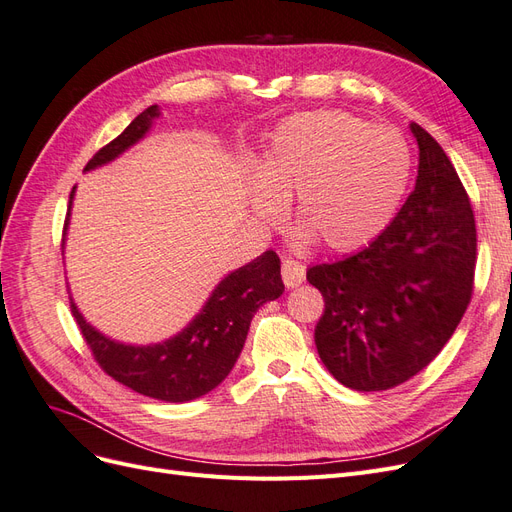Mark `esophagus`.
<instances>
[{"label":"esophagus","instance_id":"34e87169","mask_svg":"<svg viewBox=\"0 0 512 512\" xmlns=\"http://www.w3.org/2000/svg\"><path fill=\"white\" fill-rule=\"evenodd\" d=\"M282 280H284V284L288 288H294V286L303 284V280H305V267L301 265L299 260L284 258L282 260Z\"/></svg>","mask_w":512,"mask_h":512}]
</instances>
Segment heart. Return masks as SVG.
<instances>
[{"label": "heart", "mask_w": 512, "mask_h": 512, "mask_svg": "<svg viewBox=\"0 0 512 512\" xmlns=\"http://www.w3.org/2000/svg\"><path fill=\"white\" fill-rule=\"evenodd\" d=\"M408 179L410 151L397 132L342 111L303 113L273 134L252 207L258 220L275 224L284 200L297 196L294 218L303 235L348 252L389 224Z\"/></svg>", "instance_id": "b5f03b06"}]
</instances>
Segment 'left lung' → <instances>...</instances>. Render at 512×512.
Masks as SVG:
<instances>
[{
  "instance_id": "left-lung-1",
  "label": "left lung",
  "mask_w": 512,
  "mask_h": 512,
  "mask_svg": "<svg viewBox=\"0 0 512 512\" xmlns=\"http://www.w3.org/2000/svg\"><path fill=\"white\" fill-rule=\"evenodd\" d=\"M414 192L361 252L307 269L324 297L316 348L354 391H386L425 369L470 305L476 222L444 149L418 123Z\"/></svg>"
}]
</instances>
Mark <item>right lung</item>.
Returning <instances> with one entry per match:
<instances>
[{"mask_svg":"<svg viewBox=\"0 0 512 512\" xmlns=\"http://www.w3.org/2000/svg\"><path fill=\"white\" fill-rule=\"evenodd\" d=\"M158 115L160 111L156 104L145 108L115 141L104 145L87 162L85 170L115 160L121 151H126L138 138L145 136ZM72 196L74 188L70 192L68 215ZM282 292L280 256L269 250L247 262L245 267L226 275L213 290L203 312L188 327L179 335L153 346L117 344L87 324L72 299L70 309L96 363L108 376L145 397L181 404V401L207 395L230 374L243 350L258 307L267 301H275Z\"/></svg>","mask_w":512,"mask_h":512,"instance_id":"1","label":"right lung"}]
</instances>
